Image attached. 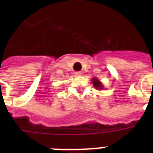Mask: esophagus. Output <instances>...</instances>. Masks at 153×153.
Here are the masks:
<instances>
[{
  "label": "esophagus",
  "instance_id": "1",
  "mask_svg": "<svg viewBox=\"0 0 153 153\" xmlns=\"http://www.w3.org/2000/svg\"><path fill=\"white\" fill-rule=\"evenodd\" d=\"M74 74H75L76 76H80V75H82V72L81 71H76L75 73H74Z\"/></svg>",
  "mask_w": 153,
  "mask_h": 153
}]
</instances>
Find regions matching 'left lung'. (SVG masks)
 I'll return each mask as SVG.
<instances>
[{
  "label": "left lung",
  "instance_id": "1",
  "mask_svg": "<svg viewBox=\"0 0 153 153\" xmlns=\"http://www.w3.org/2000/svg\"><path fill=\"white\" fill-rule=\"evenodd\" d=\"M92 82H93V85L94 86V88L95 89H98V90H102L103 89V86H102V83L98 79H93L92 80Z\"/></svg>",
  "mask_w": 153,
  "mask_h": 153
}]
</instances>
